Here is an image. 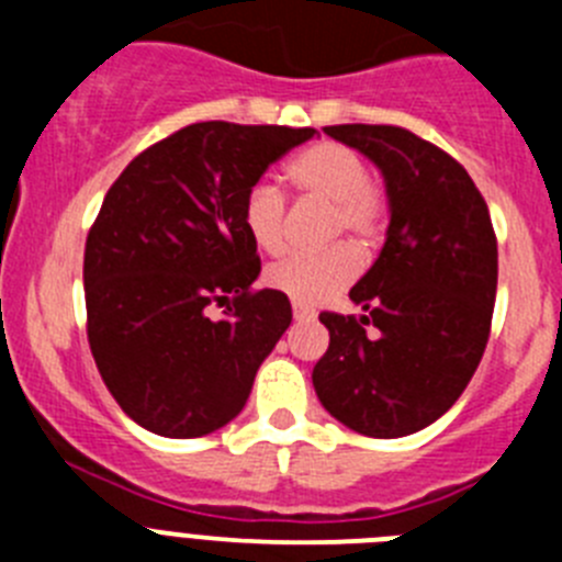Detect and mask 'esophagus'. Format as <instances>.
Here are the masks:
<instances>
[{
	"mask_svg": "<svg viewBox=\"0 0 562 562\" xmlns=\"http://www.w3.org/2000/svg\"><path fill=\"white\" fill-rule=\"evenodd\" d=\"M292 315H295L297 324H310V321H315V310H310V306L304 304H292Z\"/></svg>",
	"mask_w": 562,
	"mask_h": 562,
	"instance_id": "1",
	"label": "esophagus"
}]
</instances>
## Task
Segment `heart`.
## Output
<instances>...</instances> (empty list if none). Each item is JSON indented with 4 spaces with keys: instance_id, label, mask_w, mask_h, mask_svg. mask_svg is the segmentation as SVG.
<instances>
[{
    "instance_id": "b5f03b06",
    "label": "heart",
    "mask_w": 562,
    "mask_h": 562,
    "mask_svg": "<svg viewBox=\"0 0 562 562\" xmlns=\"http://www.w3.org/2000/svg\"><path fill=\"white\" fill-rule=\"evenodd\" d=\"M286 180L306 196L329 202V236L349 233L360 245H371L385 227V193L369 180V166L355 148L315 143L286 162ZM284 196L270 182H256L245 193L241 225L258 250H284ZM357 272L360 256L349 245H335L281 258L265 272V281L295 304L315 306L349 286Z\"/></svg>"
}]
</instances>
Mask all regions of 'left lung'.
Segmentation results:
<instances>
[{"mask_svg":"<svg viewBox=\"0 0 562 562\" xmlns=\"http://www.w3.org/2000/svg\"><path fill=\"white\" fill-rule=\"evenodd\" d=\"M324 132L380 168L389 231L349 292L362 315L321 312L329 349L312 385L346 428L400 439L450 411L479 369L498 286L493 222L470 173L408 128Z\"/></svg>","mask_w":562,"mask_h":562,"instance_id":"8db88e82","label":"left lung"}]
</instances>
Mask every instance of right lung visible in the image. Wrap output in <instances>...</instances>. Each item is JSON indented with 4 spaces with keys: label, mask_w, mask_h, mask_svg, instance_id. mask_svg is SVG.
<instances>
[{
    "label": "right lung",
    "mask_w": 562,
    "mask_h": 562,
    "mask_svg": "<svg viewBox=\"0 0 562 562\" xmlns=\"http://www.w3.org/2000/svg\"><path fill=\"white\" fill-rule=\"evenodd\" d=\"M317 128L207 121L137 154L114 180L83 250L89 349L140 428L193 439L225 428L292 324L261 272L245 193ZM225 305V318H211Z\"/></svg>",
    "instance_id": "right-lung-1"
}]
</instances>
